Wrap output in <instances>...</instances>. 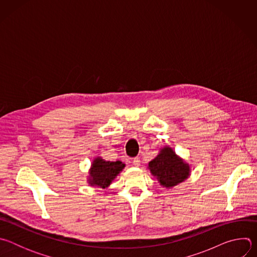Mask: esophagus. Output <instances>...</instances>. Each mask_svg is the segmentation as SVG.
<instances>
[{
    "label": "esophagus",
    "mask_w": 257,
    "mask_h": 257,
    "mask_svg": "<svg viewBox=\"0 0 257 257\" xmlns=\"http://www.w3.org/2000/svg\"><path fill=\"white\" fill-rule=\"evenodd\" d=\"M132 163H133V165H134L135 167H139V166H140V159H139V158H134V159L132 160Z\"/></svg>",
    "instance_id": "obj_1"
}]
</instances>
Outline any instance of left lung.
I'll use <instances>...</instances> for the list:
<instances>
[{
    "label": "left lung",
    "instance_id": "obj_1",
    "mask_svg": "<svg viewBox=\"0 0 257 257\" xmlns=\"http://www.w3.org/2000/svg\"><path fill=\"white\" fill-rule=\"evenodd\" d=\"M148 168L165 188H172L184 182L191 172L189 164L176 155L170 146H164L159 155L149 163Z\"/></svg>",
    "mask_w": 257,
    "mask_h": 257
}]
</instances>
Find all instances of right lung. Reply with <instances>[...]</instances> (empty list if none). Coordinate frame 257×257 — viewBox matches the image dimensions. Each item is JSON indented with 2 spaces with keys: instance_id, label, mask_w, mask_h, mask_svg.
<instances>
[{
  "instance_id": "add662e5",
  "label": "right lung",
  "mask_w": 257,
  "mask_h": 257,
  "mask_svg": "<svg viewBox=\"0 0 257 257\" xmlns=\"http://www.w3.org/2000/svg\"><path fill=\"white\" fill-rule=\"evenodd\" d=\"M125 164L120 161L109 162L104 161L100 157L94 158L91 167L89 169V175L87 176V182L90 186L99 188H106L115 178L123 171Z\"/></svg>"
}]
</instances>
